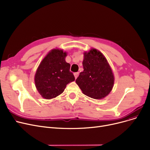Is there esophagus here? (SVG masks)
<instances>
[{
  "mask_svg": "<svg viewBox=\"0 0 150 150\" xmlns=\"http://www.w3.org/2000/svg\"><path fill=\"white\" fill-rule=\"evenodd\" d=\"M79 72H75V73H74V76H75V79H77V77L79 76Z\"/></svg>",
  "mask_w": 150,
  "mask_h": 150,
  "instance_id": "obj_1",
  "label": "esophagus"
}]
</instances>
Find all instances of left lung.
<instances>
[{
	"label": "left lung",
	"mask_w": 150,
	"mask_h": 150,
	"mask_svg": "<svg viewBox=\"0 0 150 150\" xmlns=\"http://www.w3.org/2000/svg\"><path fill=\"white\" fill-rule=\"evenodd\" d=\"M83 66L76 83L83 94L95 99L107 96L113 88L114 76L106 58L93 49L84 53Z\"/></svg>",
	"instance_id": "8db88e82"
}]
</instances>
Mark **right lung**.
Returning <instances> with one entry per match:
<instances>
[{"label": "right lung", "mask_w": 150, "mask_h": 150, "mask_svg": "<svg viewBox=\"0 0 150 150\" xmlns=\"http://www.w3.org/2000/svg\"><path fill=\"white\" fill-rule=\"evenodd\" d=\"M66 56L62 50H53L38 67L35 83L43 98H54L63 93L67 84L75 80L73 73L70 71V64L65 61Z\"/></svg>", "instance_id": "right-lung-1"}]
</instances>
